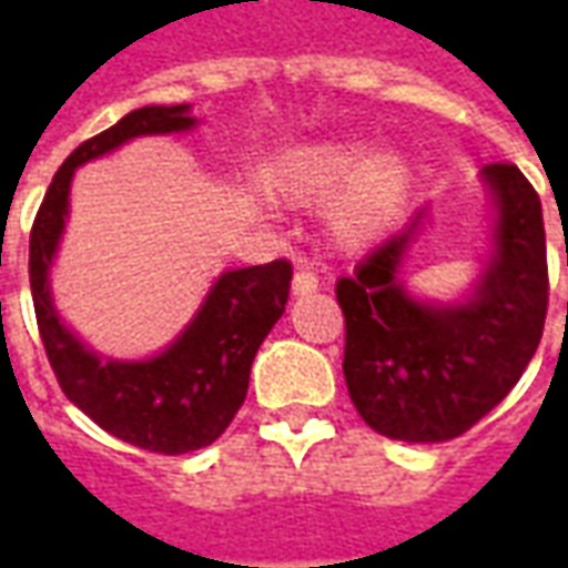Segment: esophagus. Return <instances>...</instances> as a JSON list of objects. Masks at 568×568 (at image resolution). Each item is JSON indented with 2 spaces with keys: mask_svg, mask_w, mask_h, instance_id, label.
Here are the masks:
<instances>
[{
  "mask_svg": "<svg viewBox=\"0 0 568 568\" xmlns=\"http://www.w3.org/2000/svg\"><path fill=\"white\" fill-rule=\"evenodd\" d=\"M316 288H320V276L313 271H297L295 276H292V295H313Z\"/></svg>",
  "mask_w": 568,
  "mask_h": 568,
  "instance_id": "1",
  "label": "esophagus"
}]
</instances>
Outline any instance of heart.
Masks as SVG:
<instances>
[{
    "label": "heart",
    "mask_w": 568,
    "mask_h": 568,
    "mask_svg": "<svg viewBox=\"0 0 568 568\" xmlns=\"http://www.w3.org/2000/svg\"><path fill=\"white\" fill-rule=\"evenodd\" d=\"M362 142L322 140L301 145L276 170V185L297 200H320L341 187L328 222L346 246H362L381 236L402 212L410 191V166L393 151L362 161Z\"/></svg>",
    "instance_id": "1"
}]
</instances>
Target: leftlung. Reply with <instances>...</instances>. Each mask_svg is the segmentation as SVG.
Returning <instances> with one entry per match:
<instances>
[{"instance_id":"8db88e82","label":"left lung","mask_w":568,"mask_h":568,"mask_svg":"<svg viewBox=\"0 0 568 568\" xmlns=\"http://www.w3.org/2000/svg\"><path fill=\"white\" fill-rule=\"evenodd\" d=\"M480 179L496 203V231L475 295L463 304L407 295L398 267L426 212L337 283L346 389L362 419L386 438H459L511 393L545 332L541 200L514 163H487Z\"/></svg>"}]
</instances>
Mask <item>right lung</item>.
Listing matches in <instances>:
<instances>
[{
  "mask_svg": "<svg viewBox=\"0 0 568 568\" xmlns=\"http://www.w3.org/2000/svg\"><path fill=\"white\" fill-rule=\"evenodd\" d=\"M191 128L187 105H142L81 142L48 185L30 234L32 307L60 389L109 435L163 456L200 450L231 426L246 398L252 358L285 313L292 264L280 258L222 273L185 332L145 362L100 358L81 344L57 316L48 271L67 224L75 166L133 136Z\"/></svg>",
  "mask_w": 568,
  "mask_h": 568,
  "instance_id": "right-lung-1",
  "label": "right lung"
}]
</instances>
